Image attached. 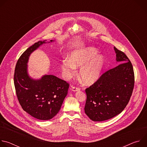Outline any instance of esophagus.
I'll return each instance as SVG.
<instances>
[{
	"label": "esophagus",
	"instance_id": "esophagus-1",
	"mask_svg": "<svg viewBox=\"0 0 147 147\" xmlns=\"http://www.w3.org/2000/svg\"><path fill=\"white\" fill-rule=\"evenodd\" d=\"M71 91H74V92H76V91H78L80 90V88H78V87H72V88H71Z\"/></svg>",
	"mask_w": 147,
	"mask_h": 147
}]
</instances>
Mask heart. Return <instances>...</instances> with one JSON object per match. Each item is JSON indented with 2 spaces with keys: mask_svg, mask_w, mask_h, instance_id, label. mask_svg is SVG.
<instances>
[{
  "mask_svg": "<svg viewBox=\"0 0 147 147\" xmlns=\"http://www.w3.org/2000/svg\"><path fill=\"white\" fill-rule=\"evenodd\" d=\"M93 47H85L73 51L69 59L61 61L62 74L66 80L72 78L76 68L80 67L79 77L86 85H91L100 77L105 65V59L102 54Z\"/></svg>",
  "mask_w": 147,
  "mask_h": 147,
  "instance_id": "obj_1",
  "label": "heart"
}]
</instances>
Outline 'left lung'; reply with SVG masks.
I'll use <instances>...</instances> for the list:
<instances>
[{
    "instance_id": "8db88e82",
    "label": "left lung",
    "mask_w": 147,
    "mask_h": 147,
    "mask_svg": "<svg viewBox=\"0 0 147 147\" xmlns=\"http://www.w3.org/2000/svg\"><path fill=\"white\" fill-rule=\"evenodd\" d=\"M119 65L103 73L86 90V114L94 121L110 119L127 106L134 85L133 65L125 54L114 47Z\"/></svg>"
}]
</instances>
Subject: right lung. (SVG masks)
<instances>
[{"label": "right lung", "instance_id": "1", "mask_svg": "<svg viewBox=\"0 0 147 147\" xmlns=\"http://www.w3.org/2000/svg\"><path fill=\"white\" fill-rule=\"evenodd\" d=\"M39 40L28 48L18 59L15 68L14 83L17 96L24 111L32 117L48 120L60 111L66 98L69 84L55 76L45 74L40 78H32L28 63L31 54L43 44L55 40Z\"/></svg>", "mask_w": 147, "mask_h": 147}]
</instances>
